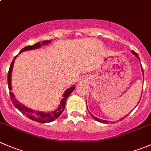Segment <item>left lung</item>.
Returning a JSON list of instances; mask_svg holds the SVG:
<instances>
[{
  "label": "left lung",
  "mask_w": 151,
  "mask_h": 151,
  "mask_svg": "<svg viewBox=\"0 0 151 151\" xmlns=\"http://www.w3.org/2000/svg\"><path fill=\"white\" fill-rule=\"evenodd\" d=\"M132 54L134 55H135V56H136V57L137 58V59H139V56H138L137 53V52H135L134 51V50H132ZM141 68H142V72L143 77H144V71H143V68H142V67ZM141 96H142V94H141ZM138 103H139V102H138ZM87 109H88V106H87ZM90 114H91V116H92L93 118L94 119L96 120V121H99V122H101V123H108V121H104V120H101V119H99V118H96V117L93 116V115L91 113V112H90ZM123 118H122V119H121V120H123ZM120 120H121V119H120Z\"/></svg>",
  "instance_id": "1"
}]
</instances>
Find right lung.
<instances>
[{
  "label": "right lung",
  "mask_w": 151,
  "mask_h": 151,
  "mask_svg": "<svg viewBox=\"0 0 151 151\" xmlns=\"http://www.w3.org/2000/svg\"><path fill=\"white\" fill-rule=\"evenodd\" d=\"M50 42H51V41L50 40L43 41L42 43L38 42V43L35 44V45H32V46H27L24 47L23 49H22L19 53L22 52L28 51V50L39 49L42 46H43V45H48V44L50 43ZM17 57V55H16L14 57L13 61H12V63H11L9 70L8 85H9V91H12V82H11V80H12V69H13V66H14V60ZM74 89H75V86H74V85L71 86V88H68V89L65 91L64 93H63V98L62 99L61 101H60V104L59 105L58 107L55 110L51 111V112H42V111H39V110H35V109L27 107L26 106L22 104L20 102H19V101L15 99L13 92H9V94H10L11 99H12V103H13V104L14 105L15 107H16L17 109H19L22 114L26 115V117H28V118H30V119L33 120V121H36V122L45 123L52 122L53 121L57 119V118L61 115L63 109H65V104H66L67 99H68V97L69 96L70 94L71 93V92H72Z\"/></svg>",
  "instance_id": "right-lung-1"
}]
</instances>
